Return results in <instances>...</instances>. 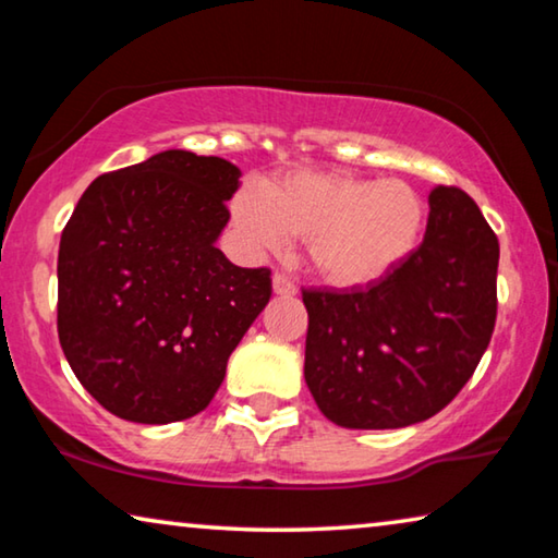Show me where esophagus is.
Listing matches in <instances>:
<instances>
[{
  "instance_id": "1",
  "label": "esophagus",
  "mask_w": 558,
  "mask_h": 558,
  "mask_svg": "<svg viewBox=\"0 0 558 558\" xmlns=\"http://www.w3.org/2000/svg\"><path fill=\"white\" fill-rule=\"evenodd\" d=\"M272 292H276L278 298H292L298 292V288L295 282H290L286 276L276 272V276H272Z\"/></svg>"
}]
</instances>
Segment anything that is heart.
<instances>
[{
    "label": "heart",
    "mask_w": 558,
    "mask_h": 558,
    "mask_svg": "<svg viewBox=\"0 0 558 558\" xmlns=\"http://www.w3.org/2000/svg\"><path fill=\"white\" fill-rule=\"evenodd\" d=\"M233 226L253 251L307 241L310 266L332 288H364L389 276L421 239L426 206L399 179L295 169L243 189L231 204Z\"/></svg>",
    "instance_id": "obj_1"
}]
</instances>
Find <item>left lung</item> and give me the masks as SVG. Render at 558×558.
<instances>
[{
    "label": "left lung",
    "instance_id": "left-lung-1",
    "mask_svg": "<svg viewBox=\"0 0 558 558\" xmlns=\"http://www.w3.org/2000/svg\"><path fill=\"white\" fill-rule=\"evenodd\" d=\"M423 243L379 282L302 290L305 381L342 428H405L456 399L497 317L499 243L458 186L428 196Z\"/></svg>",
    "mask_w": 558,
    "mask_h": 558
}]
</instances>
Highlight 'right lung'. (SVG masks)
I'll return each instance as SVG.
<instances>
[{
    "label": "right lung",
    "mask_w": 558,
    "mask_h": 558,
    "mask_svg": "<svg viewBox=\"0 0 558 558\" xmlns=\"http://www.w3.org/2000/svg\"><path fill=\"white\" fill-rule=\"evenodd\" d=\"M241 169L165 149L83 192L59 248V339L102 409L147 426L204 411L270 300L216 248Z\"/></svg>",
    "instance_id": "obj_1"
}]
</instances>
